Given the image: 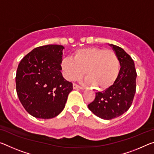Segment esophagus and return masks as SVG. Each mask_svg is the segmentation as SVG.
<instances>
[{
    "instance_id": "1",
    "label": "esophagus",
    "mask_w": 154,
    "mask_h": 154,
    "mask_svg": "<svg viewBox=\"0 0 154 154\" xmlns=\"http://www.w3.org/2000/svg\"><path fill=\"white\" fill-rule=\"evenodd\" d=\"M72 86H73V88H74V89H82V87L78 86V85L76 84H73Z\"/></svg>"
}]
</instances>
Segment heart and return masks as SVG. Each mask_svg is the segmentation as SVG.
Wrapping results in <instances>:
<instances>
[{"label": "heart", "mask_w": 154, "mask_h": 154, "mask_svg": "<svg viewBox=\"0 0 154 154\" xmlns=\"http://www.w3.org/2000/svg\"><path fill=\"white\" fill-rule=\"evenodd\" d=\"M61 68L66 79L69 81L78 79L84 74L88 84L95 89L109 88L117 79L119 72V61L116 53L111 50L89 47L77 50L73 57H64Z\"/></svg>", "instance_id": "1"}]
</instances>
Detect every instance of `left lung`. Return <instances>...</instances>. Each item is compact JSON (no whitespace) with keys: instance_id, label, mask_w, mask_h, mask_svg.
<instances>
[{"instance_id":"1","label":"left lung","mask_w":154,"mask_h":154,"mask_svg":"<svg viewBox=\"0 0 154 154\" xmlns=\"http://www.w3.org/2000/svg\"><path fill=\"white\" fill-rule=\"evenodd\" d=\"M109 45L118 57L120 71L114 84L103 92H96L94 100L88 106L92 113L105 120L119 117L130 108L136 92L137 77L130 56L119 46Z\"/></svg>"}]
</instances>
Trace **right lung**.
Returning <instances> with one entry per match:
<instances>
[{"label": "right lung", "mask_w": 154, "mask_h": 154, "mask_svg": "<svg viewBox=\"0 0 154 154\" xmlns=\"http://www.w3.org/2000/svg\"><path fill=\"white\" fill-rule=\"evenodd\" d=\"M62 45L34 48L24 56L16 76L19 100L29 114L38 119H52L64 109L72 84L61 72Z\"/></svg>", "instance_id": "obj_1"}]
</instances>
